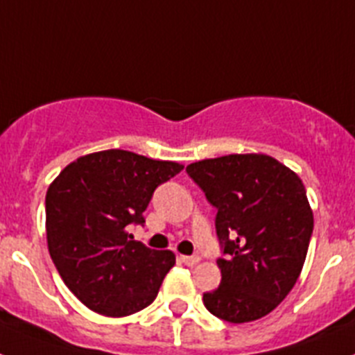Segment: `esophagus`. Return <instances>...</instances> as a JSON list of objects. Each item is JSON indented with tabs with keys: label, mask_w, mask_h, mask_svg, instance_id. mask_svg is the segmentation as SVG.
<instances>
[{
	"label": "esophagus",
	"mask_w": 355,
	"mask_h": 355,
	"mask_svg": "<svg viewBox=\"0 0 355 355\" xmlns=\"http://www.w3.org/2000/svg\"><path fill=\"white\" fill-rule=\"evenodd\" d=\"M180 261L187 266H196L200 261L199 256H180Z\"/></svg>",
	"instance_id": "obj_1"
}]
</instances>
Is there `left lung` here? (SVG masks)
Masks as SVG:
<instances>
[{
	"label": "left lung",
	"instance_id": "left-lung-1",
	"mask_svg": "<svg viewBox=\"0 0 355 355\" xmlns=\"http://www.w3.org/2000/svg\"><path fill=\"white\" fill-rule=\"evenodd\" d=\"M216 208L220 286L202 295L211 315L254 322L286 299L295 286L313 233V209L302 180L266 155H227L187 167Z\"/></svg>",
	"mask_w": 355,
	"mask_h": 355
}]
</instances>
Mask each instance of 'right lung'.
Instances as JSON below:
<instances>
[{
  "instance_id": "add662e5",
  "label": "right lung",
  "mask_w": 355,
  "mask_h": 355,
  "mask_svg": "<svg viewBox=\"0 0 355 355\" xmlns=\"http://www.w3.org/2000/svg\"><path fill=\"white\" fill-rule=\"evenodd\" d=\"M181 171V163L108 149L80 156L49 184V254L65 286L89 309L119 318L156 299L174 252L149 249L128 231L146 222L156 187Z\"/></svg>"
}]
</instances>
